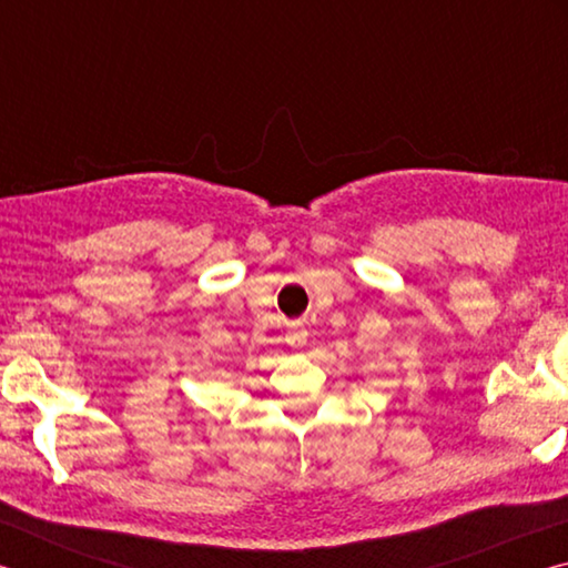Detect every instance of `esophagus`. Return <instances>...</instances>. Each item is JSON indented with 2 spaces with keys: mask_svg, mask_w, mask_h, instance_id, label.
I'll use <instances>...</instances> for the list:
<instances>
[{
  "mask_svg": "<svg viewBox=\"0 0 568 568\" xmlns=\"http://www.w3.org/2000/svg\"><path fill=\"white\" fill-rule=\"evenodd\" d=\"M285 343L291 345V348H303L307 343V331L305 328H293L291 333L285 335Z\"/></svg>",
  "mask_w": 568,
  "mask_h": 568,
  "instance_id": "esophagus-1",
  "label": "esophagus"
}]
</instances>
